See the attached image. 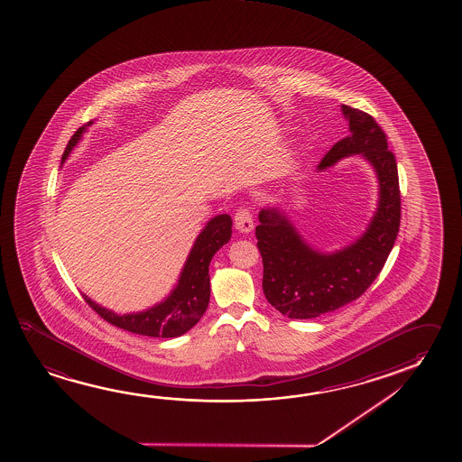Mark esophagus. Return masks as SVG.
<instances>
[{
  "instance_id": "1",
  "label": "esophagus",
  "mask_w": 462,
  "mask_h": 462,
  "mask_svg": "<svg viewBox=\"0 0 462 462\" xmlns=\"http://www.w3.org/2000/svg\"><path fill=\"white\" fill-rule=\"evenodd\" d=\"M235 228L242 234H250L251 230L254 228V222H253V216L248 209L240 208L236 214H235Z\"/></svg>"
}]
</instances>
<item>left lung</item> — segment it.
Here are the masks:
<instances>
[{
    "label": "left lung",
    "mask_w": 462,
    "mask_h": 462,
    "mask_svg": "<svg viewBox=\"0 0 462 462\" xmlns=\"http://www.w3.org/2000/svg\"><path fill=\"white\" fill-rule=\"evenodd\" d=\"M349 135L333 144L318 171L359 154L374 169L378 201L363 234L340 250L320 251L304 240L279 205L259 211L257 248L267 301L290 319L319 318L363 295L385 264L400 230L398 167L386 136L369 114L341 105Z\"/></svg>",
    "instance_id": "left-lung-1"
}]
</instances>
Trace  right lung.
<instances>
[{
    "label": "right lung",
    "instance_id": "1",
    "mask_svg": "<svg viewBox=\"0 0 462 462\" xmlns=\"http://www.w3.org/2000/svg\"><path fill=\"white\" fill-rule=\"evenodd\" d=\"M93 121L85 124L77 130L70 138L66 152L62 154V162L68 159L87 129ZM232 236V217L228 214L214 216L208 220L205 228L199 232L197 240L189 250V257L182 267V273L172 288V291L159 303L148 310L117 314L114 310L103 308L95 303L91 298L84 295L85 301L98 312L101 318L109 324L124 328L127 332L158 337V338H175L189 328L197 326L198 320L203 318L209 296H211V282H209V264L217 251L228 243Z\"/></svg>",
    "mask_w": 462,
    "mask_h": 462
}]
</instances>
